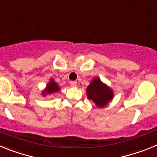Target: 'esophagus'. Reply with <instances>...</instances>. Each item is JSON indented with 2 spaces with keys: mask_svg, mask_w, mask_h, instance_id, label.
Masks as SVG:
<instances>
[{
  "mask_svg": "<svg viewBox=\"0 0 157 157\" xmlns=\"http://www.w3.org/2000/svg\"><path fill=\"white\" fill-rule=\"evenodd\" d=\"M70 85L72 87H76L77 86V82L76 81H70Z\"/></svg>",
  "mask_w": 157,
  "mask_h": 157,
  "instance_id": "esophagus-1",
  "label": "esophagus"
}]
</instances>
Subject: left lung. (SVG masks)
Instances as JSON below:
<instances>
[{
	"mask_svg": "<svg viewBox=\"0 0 157 157\" xmlns=\"http://www.w3.org/2000/svg\"><path fill=\"white\" fill-rule=\"evenodd\" d=\"M87 96L92 100L98 108H103L108 105L113 98V92L109 87L103 84L99 78H94L87 86Z\"/></svg>",
	"mask_w": 157,
	"mask_h": 157,
	"instance_id": "obj_1",
	"label": "left lung"
}]
</instances>
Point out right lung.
I'll return each instance as SVG.
<instances>
[{"mask_svg":"<svg viewBox=\"0 0 157 157\" xmlns=\"http://www.w3.org/2000/svg\"><path fill=\"white\" fill-rule=\"evenodd\" d=\"M60 90L59 84L55 81L53 79H51L48 84H47V87L44 89V91H42V95L46 96L47 94H53L55 92H58Z\"/></svg>","mask_w":157,"mask_h":157,"instance_id":"1","label":"right lung"}]
</instances>
